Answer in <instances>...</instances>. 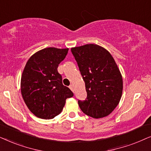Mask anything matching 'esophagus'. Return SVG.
<instances>
[{
	"instance_id": "34e87169",
	"label": "esophagus",
	"mask_w": 151,
	"mask_h": 151,
	"mask_svg": "<svg viewBox=\"0 0 151 151\" xmlns=\"http://www.w3.org/2000/svg\"><path fill=\"white\" fill-rule=\"evenodd\" d=\"M69 88H70V89L71 90L72 92H74V87H73V85H70V86H69Z\"/></svg>"
}]
</instances>
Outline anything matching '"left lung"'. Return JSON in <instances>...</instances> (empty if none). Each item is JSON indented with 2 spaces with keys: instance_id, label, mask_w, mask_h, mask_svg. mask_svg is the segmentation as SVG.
<instances>
[{
  "instance_id": "8db88e82",
  "label": "left lung",
  "mask_w": 151,
  "mask_h": 151,
  "mask_svg": "<svg viewBox=\"0 0 151 151\" xmlns=\"http://www.w3.org/2000/svg\"><path fill=\"white\" fill-rule=\"evenodd\" d=\"M84 80L87 97L79 100L81 110L98 119L108 116L119 103L123 90L122 74L113 57L95 44L71 48Z\"/></svg>"
}]
</instances>
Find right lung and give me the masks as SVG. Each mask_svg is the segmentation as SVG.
Wrapping results in <instances>:
<instances>
[{
	"label": "right lung",
	"mask_w": 151,
	"mask_h": 151,
	"mask_svg": "<svg viewBox=\"0 0 151 151\" xmlns=\"http://www.w3.org/2000/svg\"><path fill=\"white\" fill-rule=\"evenodd\" d=\"M68 52V48L47 47L36 52L26 63L21 77V94L27 108L37 117L53 119L61 112L66 99L74 95L63 85L57 70Z\"/></svg>",
	"instance_id": "obj_1"
}]
</instances>
